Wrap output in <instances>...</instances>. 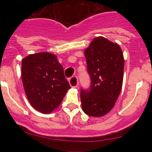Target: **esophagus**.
<instances>
[{
  "label": "esophagus",
  "mask_w": 152,
  "mask_h": 152,
  "mask_svg": "<svg viewBox=\"0 0 152 152\" xmlns=\"http://www.w3.org/2000/svg\"><path fill=\"white\" fill-rule=\"evenodd\" d=\"M69 84L71 85V87L72 88H76L78 85V79H77V76H73L71 78L69 79Z\"/></svg>",
  "instance_id": "34e87169"
}]
</instances>
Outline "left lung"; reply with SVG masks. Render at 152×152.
Returning a JSON list of instances; mask_svg holds the SVG:
<instances>
[{
	"label": "left lung",
	"mask_w": 152,
	"mask_h": 152,
	"mask_svg": "<svg viewBox=\"0 0 152 152\" xmlns=\"http://www.w3.org/2000/svg\"><path fill=\"white\" fill-rule=\"evenodd\" d=\"M91 87L80 91L82 110L90 116L108 113L121 92L124 58L121 48L104 37L93 39L84 50Z\"/></svg>",
	"instance_id": "1"
}]
</instances>
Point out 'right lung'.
Masks as SVG:
<instances>
[{"label":"right lung","mask_w":152,"mask_h":152,"mask_svg":"<svg viewBox=\"0 0 152 152\" xmlns=\"http://www.w3.org/2000/svg\"><path fill=\"white\" fill-rule=\"evenodd\" d=\"M21 76L28 100L42 113H50L57 108L71 88L56 56L49 52L24 58Z\"/></svg>","instance_id":"obj_1"}]
</instances>
